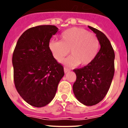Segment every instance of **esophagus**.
<instances>
[{"label": "esophagus", "mask_w": 128, "mask_h": 128, "mask_svg": "<svg viewBox=\"0 0 128 128\" xmlns=\"http://www.w3.org/2000/svg\"><path fill=\"white\" fill-rule=\"evenodd\" d=\"M70 70L68 69V68H64V72H65V74L66 73H67L68 72H69Z\"/></svg>", "instance_id": "34e87169"}]
</instances>
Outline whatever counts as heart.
Here are the masks:
<instances>
[{
    "instance_id": "b5f03b06",
    "label": "heart",
    "mask_w": 128,
    "mask_h": 128,
    "mask_svg": "<svg viewBox=\"0 0 128 128\" xmlns=\"http://www.w3.org/2000/svg\"><path fill=\"white\" fill-rule=\"evenodd\" d=\"M60 41L51 40L48 49L53 58L61 62L70 53L72 56L63 63L66 66H86L93 62L98 52L99 42L98 37L87 30L80 28H72L60 34Z\"/></svg>"
}]
</instances>
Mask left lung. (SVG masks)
Returning a JSON list of instances; mask_svg holds the SVG:
<instances>
[{
    "mask_svg": "<svg viewBox=\"0 0 128 128\" xmlns=\"http://www.w3.org/2000/svg\"><path fill=\"white\" fill-rule=\"evenodd\" d=\"M98 37L100 48L90 64L74 69L76 81L73 84L75 97L86 106H93L100 102L108 93L115 72V53L106 35L88 26Z\"/></svg>",
    "mask_w": 128,
    "mask_h": 128,
    "instance_id": "8db88e82",
    "label": "left lung"
}]
</instances>
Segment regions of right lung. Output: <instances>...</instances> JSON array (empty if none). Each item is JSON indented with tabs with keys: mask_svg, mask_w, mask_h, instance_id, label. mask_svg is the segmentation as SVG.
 <instances>
[{
	"mask_svg": "<svg viewBox=\"0 0 128 128\" xmlns=\"http://www.w3.org/2000/svg\"><path fill=\"white\" fill-rule=\"evenodd\" d=\"M58 31L55 26L44 25L26 30L16 43L12 63L16 89L31 106L43 107L54 98L64 76L63 66L48 49L50 38Z\"/></svg>",
	"mask_w": 128,
	"mask_h": 128,
	"instance_id": "1",
	"label": "right lung"
}]
</instances>
